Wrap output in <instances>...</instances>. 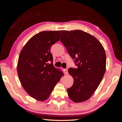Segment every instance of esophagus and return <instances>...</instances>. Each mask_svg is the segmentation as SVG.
<instances>
[{
  "label": "esophagus",
  "mask_w": 122,
  "mask_h": 122,
  "mask_svg": "<svg viewBox=\"0 0 122 122\" xmlns=\"http://www.w3.org/2000/svg\"><path fill=\"white\" fill-rule=\"evenodd\" d=\"M63 72H64V73L65 74V75H68V70L65 69H63Z\"/></svg>",
  "instance_id": "obj_1"
}]
</instances>
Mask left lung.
<instances>
[{
    "label": "left lung",
    "instance_id": "8db88e82",
    "mask_svg": "<svg viewBox=\"0 0 122 122\" xmlns=\"http://www.w3.org/2000/svg\"><path fill=\"white\" fill-rule=\"evenodd\" d=\"M60 32L61 41L77 66L68 70L74 82L67 90L68 94L74 102H83L91 97L104 76L107 63L104 48L95 37L82 30Z\"/></svg>",
    "mask_w": 122,
    "mask_h": 122
}]
</instances>
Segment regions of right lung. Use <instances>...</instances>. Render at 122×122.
<instances>
[{
  "mask_svg": "<svg viewBox=\"0 0 122 122\" xmlns=\"http://www.w3.org/2000/svg\"><path fill=\"white\" fill-rule=\"evenodd\" d=\"M59 31H43L33 36L20 51L17 63L18 77L31 97L43 102L64 76L55 68L50 52L52 45L60 38Z\"/></svg>",
  "mask_w": 122,
  "mask_h": 122,
  "instance_id": "1",
  "label": "right lung"
}]
</instances>
